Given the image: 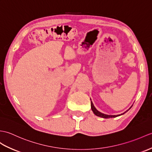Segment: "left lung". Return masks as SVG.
Listing matches in <instances>:
<instances>
[{"instance_id": "left-lung-1", "label": "left lung", "mask_w": 152, "mask_h": 152, "mask_svg": "<svg viewBox=\"0 0 152 152\" xmlns=\"http://www.w3.org/2000/svg\"><path fill=\"white\" fill-rule=\"evenodd\" d=\"M91 109H92V111H93V112L94 113V114L95 115H96V116H100V117H102V118H115V117H116V116H121V115H124L125 113L126 112V111H128L129 109H131V107H130L128 111H126V112H124V113H123L122 114H121V115H105V114H104V113H102L101 112H100V111H98L97 109L95 108V107L94 106V105H93V102H92V101L91 102Z\"/></svg>"}]
</instances>
